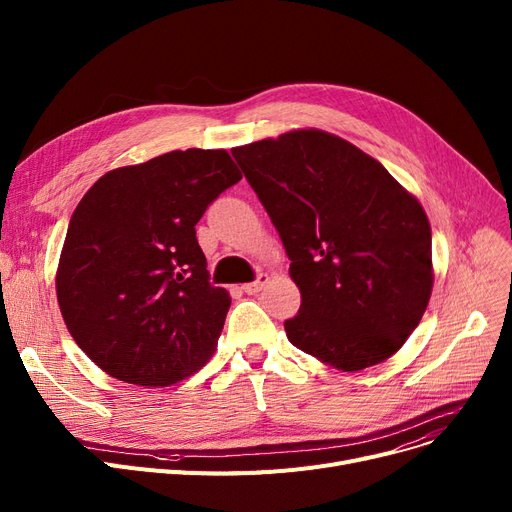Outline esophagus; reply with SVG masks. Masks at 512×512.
<instances>
[{
  "label": "esophagus",
  "instance_id": "esophagus-1",
  "mask_svg": "<svg viewBox=\"0 0 512 512\" xmlns=\"http://www.w3.org/2000/svg\"><path fill=\"white\" fill-rule=\"evenodd\" d=\"M267 280H270V276H267V274H259L255 282L242 284L240 288H242V292H247V294H257V292H259V290H261V288L267 284Z\"/></svg>",
  "mask_w": 512,
  "mask_h": 512
}]
</instances>
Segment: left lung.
I'll return each mask as SVG.
<instances>
[{"instance_id": "1", "label": "left lung", "mask_w": 512, "mask_h": 512, "mask_svg": "<svg viewBox=\"0 0 512 512\" xmlns=\"http://www.w3.org/2000/svg\"><path fill=\"white\" fill-rule=\"evenodd\" d=\"M232 155L276 226L301 290L284 321L303 353L342 371L392 357L432 294V228L390 172L324 130H292Z\"/></svg>"}]
</instances>
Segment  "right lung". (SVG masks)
<instances>
[{"instance_id":"add662e5","label":"right lung","mask_w":512,"mask_h":512,"mask_svg":"<svg viewBox=\"0 0 512 512\" xmlns=\"http://www.w3.org/2000/svg\"><path fill=\"white\" fill-rule=\"evenodd\" d=\"M242 178L224 149H186L101 176L74 209L56 290L66 328L112 378L170 386L215 351L230 297L195 226Z\"/></svg>"}]
</instances>
